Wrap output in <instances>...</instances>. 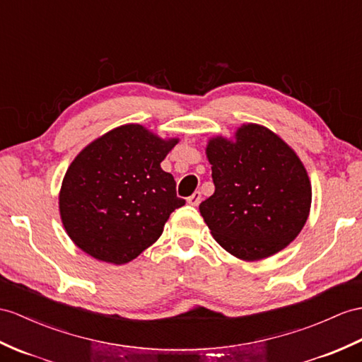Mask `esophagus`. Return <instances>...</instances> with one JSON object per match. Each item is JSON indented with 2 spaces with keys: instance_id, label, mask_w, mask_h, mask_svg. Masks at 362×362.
<instances>
[{
  "instance_id": "1",
  "label": "esophagus",
  "mask_w": 362,
  "mask_h": 362,
  "mask_svg": "<svg viewBox=\"0 0 362 362\" xmlns=\"http://www.w3.org/2000/svg\"><path fill=\"white\" fill-rule=\"evenodd\" d=\"M187 202H189L190 206H198L199 202H201V192H198V190H197L195 193H193L192 197H189V198H187Z\"/></svg>"
}]
</instances>
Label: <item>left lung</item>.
<instances>
[{
	"mask_svg": "<svg viewBox=\"0 0 362 362\" xmlns=\"http://www.w3.org/2000/svg\"><path fill=\"white\" fill-rule=\"evenodd\" d=\"M206 153L215 193L199 211L215 241L244 261L287 247L312 204L310 180L292 148L272 130L244 124L235 141L211 138Z\"/></svg>",
	"mask_w": 362,
	"mask_h": 362,
	"instance_id": "left-lung-1",
	"label": "left lung"
}]
</instances>
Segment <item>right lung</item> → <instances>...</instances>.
Instances as JSON below:
<instances>
[{
    "instance_id": "1",
    "label": "right lung",
    "mask_w": 362,
    "mask_h": 362,
    "mask_svg": "<svg viewBox=\"0 0 362 362\" xmlns=\"http://www.w3.org/2000/svg\"><path fill=\"white\" fill-rule=\"evenodd\" d=\"M178 139L139 124L113 129L72 161L59 192L67 235L95 259L126 264L161 236L170 214L186 204L161 161Z\"/></svg>"
}]
</instances>
